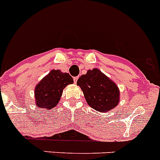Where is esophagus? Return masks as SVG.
<instances>
[{"instance_id": "obj_1", "label": "esophagus", "mask_w": 160, "mask_h": 160, "mask_svg": "<svg viewBox=\"0 0 160 160\" xmlns=\"http://www.w3.org/2000/svg\"><path fill=\"white\" fill-rule=\"evenodd\" d=\"M78 79V77H74V78H73V82H74V83H77Z\"/></svg>"}]
</instances>
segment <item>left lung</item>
<instances>
[{
    "label": "left lung",
    "mask_w": 160,
    "mask_h": 160,
    "mask_svg": "<svg viewBox=\"0 0 160 160\" xmlns=\"http://www.w3.org/2000/svg\"><path fill=\"white\" fill-rule=\"evenodd\" d=\"M77 85L82 91L88 105L97 112H107L119 103L120 90L117 85L97 68L82 75Z\"/></svg>",
    "instance_id": "obj_1"
}]
</instances>
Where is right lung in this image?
Returning a JSON list of instances; mask_svg holds the SVG:
<instances>
[{
	"instance_id": "1",
	"label": "right lung",
	"mask_w": 160,
	"mask_h": 160,
	"mask_svg": "<svg viewBox=\"0 0 160 160\" xmlns=\"http://www.w3.org/2000/svg\"><path fill=\"white\" fill-rule=\"evenodd\" d=\"M73 78L60 69H52L35 87V105L39 108L52 109L59 103L63 90L73 84Z\"/></svg>"
}]
</instances>
